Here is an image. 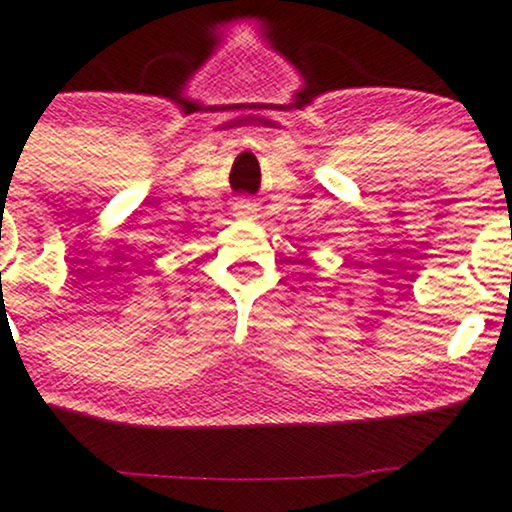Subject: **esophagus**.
I'll return each mask as SVG.
<instances>
[{
	"instance_id": "1",
	"label": "esophagus",
	"mask_w": 512,
	"mask_h": 512,
	"mask_svg": "<svg viewBox=\"0 0 512 512\" xmlns=\"http://www.w3.org/2000/svg\"><path fill=\"white\" fill-rule=\"evenodd\" d=\"M252 213H255V206H252L250 201L235 203V215H238V218H252Z\"/></svg>"
}]
</instances>
